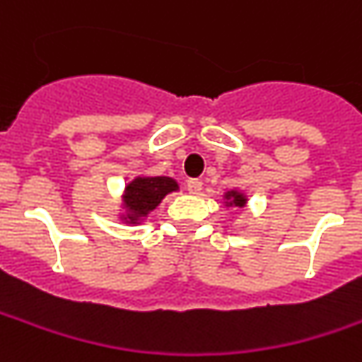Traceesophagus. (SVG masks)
Returning <instances> with one entry per match:
<instances>
[{
  "label": "esophagus",
  "instance_id": "1",
  "mask_svg": "<svg viewBox=\"0 0 362 362\" xmlns=\"http://www.w3.org/2000/svg\"><path fill=\"white\" fill-rule=\"evenodd\" d=\"M186 188H188V192H190V194H200L202 180H198V178H192V180L186 182Z\"/></svg>",
  "mask_w": 362,
  "mask_h": 362
}]
</instances>
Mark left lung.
<instances>
[{"label":"left lung","instance_id":"1","mask_svg":"<svg viewBox=\"0 0 362 362\" xmlns=\"http://www.w3.org/2000/svg\"><path fill=\"white\" fill-rule=\"evenodd\" d=\"M226 206H235V208H243L245 204H247V198H245V194L238 190H230L226 192Z\"/></svg>","mask_w":362,"mask_h":362}]
</instances>
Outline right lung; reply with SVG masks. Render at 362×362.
Instances as JSON below:
<instances>
[{
    "mask_svg": "<svg viewBox=\"0 0 362 362\" xmlns=\"http://www.w3.org/2000/svg\"><path fill=\"white\" fill-rule=\"evenodd\" d=\"M178 190V182L170 176H136L124 186L122 216L127 223H140L170 192Z\"/></svg>",
    "mask_w": 362,
    "mask_h": 362,
    "instance_id": "add662e5",
    "label": "right lung"
}]
</instances>
